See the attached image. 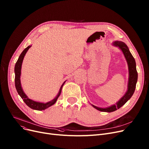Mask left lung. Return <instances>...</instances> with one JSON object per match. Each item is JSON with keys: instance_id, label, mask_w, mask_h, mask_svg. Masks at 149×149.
I'll list each match as a JSON object with an SVG mask.
<instances>
[{"instance_id": "obj_1", "label": "left lung", "mask_w": 149, "mask_h": 149, "mask_svg": "<svg viewBox=\"0 0 149 149\" xmlns=\"http://www.w3.org/2000/svg\"><path fill=\"white\" fill-rule=\"evenodd\" d=\"M113 45L118 47L121 49L127 62L129 68V81L127 85V91L124 95L116 103V104H113L106 108L98 107L92 104L93 107L101 112H112L122 107L134 94L136 88V84L138 80V72L136 68V62L135 58L130 53L127 46L124 42L120 41H115L113 42Z\"/></svg>"}]
</instances>
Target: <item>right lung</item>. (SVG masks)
Instances as JSON below:
<instances>
[{
	"label": "right lung",
	"mask_w": 149,
	"mask_h": 149,
	"mask_svg": "<svg viewBox=\"0 0 149 149\" xmlns=\"http://www.w3.org/2000/svg\"><path fill=\"white\" fill-rule=\"evenodd\" d=\"M30 47L31 46H28L27 48H26L23 51V52L21 53L20 55V56L15 63V68H14V72H15V88H16V90L19 93V95L20 96V97L22 98L23 101L26 103V104L30 108L34 109V110L37 111H42L45 110V109L48 108L49 107L52 106L56 103L57 101L58 97L60 96L61 92V89L63 86L64 85L65 81L62 84L61 86L60 87L59 92L57 94V95L52 100L49 101V102H47L46 103H40V102H37V101H33L32 100L29 99L27 95L25 94V92H23L22 88L21 86V83H20V75H21V68H22V62L23 60V58H24L25 54L26 52L28 51V49L30 48Z\"/></svg>",
	"instance_id": "add662e5"
}]
</instances>
